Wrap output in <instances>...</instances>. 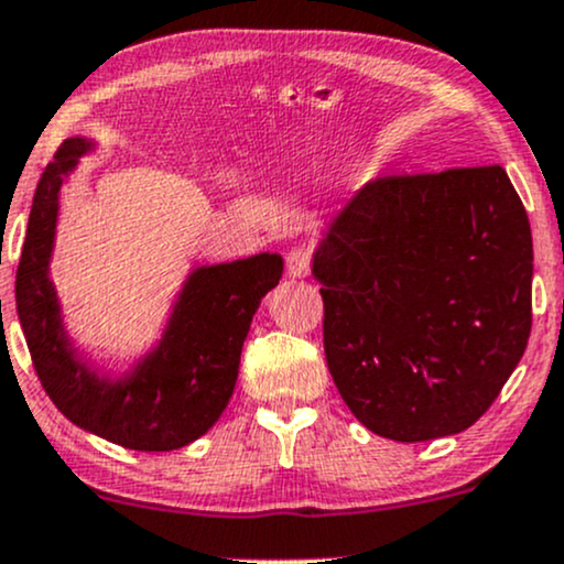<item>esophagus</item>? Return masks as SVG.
Instances as JSON below:
<instances>
[{
	"instance_id": "obj_1",
	"label": "esophagus",
	"mask_w": 564,
	"mask_h": 564,
	"mask_svg": "<svg viewBox=\"0 0 564 564\" xmlns=\"http://www.w3.org/2000/svg\"><path fill=\"white\" fill-rule=\"evenodd\" d=\"M311 271V253L306 248H293L288 253V274L293 276V280H303V276H308Z\"/></svg>"
}]
</instances>
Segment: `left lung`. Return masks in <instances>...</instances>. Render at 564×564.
<instances>
[{"instance_id":"1","label":"left lung","mask_w":564,"mask_h":564,"mask_svg":"<svg viewBox=\"0 0 564 564\" xmlns=\"http://www.w3.org/2000/svg\"><path fill=\"white\" fill-rule=\"evenodd\" d=\"M311 274L329 375L356 420L390 441L475 425L531 337V224L501 165L364 184Z\"/></svg>"}]
</instances>
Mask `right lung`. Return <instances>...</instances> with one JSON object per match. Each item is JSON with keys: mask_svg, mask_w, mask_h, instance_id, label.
Instances as JSON below:
<instances>
[{"mask_svg": "<svg viewBox=\"0 0 564 564\" xmlns=\"http://www.w3.org/2000/svg\"><path fill=\"white\" fill-rule=\"evenodd\" d=\"M89 150L91 139H65L39 178L15 276L18 319L46 395L73 425L134 452H174L227 409L250 322L282 280V256L192 269L158 346L112 377L73 346L50 280L59 187Z\"/></svg>", "mask_w": 564, "mask_h": 564, "instance_id": "obj_1", "label": "right lung"}]
</instances>
